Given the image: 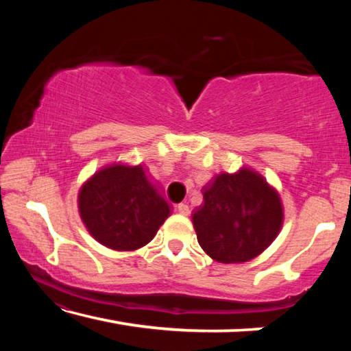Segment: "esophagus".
Masks as SVG:
<instances>
[{
  "label": "esophagus",
  "mask_w": 351,
  "mask_h": 351,
  "mask_svg": "<svg viewBox=\"0 0 351 351\" xmlns=\"http://www.w3.org/2000/svg\"><path fill=\"white\" fill-rule=\"evenodd\" d=\"M176 209H178V212H180L181 215H184V217H187L189 213H190V207H189L187 204H184V203L178 204V206H176Z\"/></svg>",
  "instance_id": "1"
}]
</instances>
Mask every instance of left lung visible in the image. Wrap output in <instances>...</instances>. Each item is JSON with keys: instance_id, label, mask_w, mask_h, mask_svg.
Instances as JSON below:
<instances>
[{"instance_id": "obj_1", "label": "left lung", "mask_w": 351, "mask_h": 351, "mask_svg": "<svg viewBox=\"0 0 351 351\" xmlns=\"http://www.w3.org/2000/svg\"><path fill=\"white\" fill-rule=\"evenodd\" d=\"M204 203L193 212L203 251L219 263H243L268 247L283 223L278 193L255 171L221 173L204 186Z\"/></svg>"}]
</instances>
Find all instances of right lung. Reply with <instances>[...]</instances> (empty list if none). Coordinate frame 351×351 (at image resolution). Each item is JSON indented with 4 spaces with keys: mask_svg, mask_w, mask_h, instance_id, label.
I'll return each instance as SVG.
<instances>
[{
    "mask_svg": "<svg viewBox=\"0 0 351 351\" xmlns=\"http://www.w3.org/2000/svg\"><path fill=\"white\" fill-rule=\"evenodd\" d=\"M79 210L94 239L116 251L145 246L170 215L144 169L123 164L108 165L83 184Z\"/></svg>",
    "mask_w": 351,
    "mask_h": 351,
    "instance_id": "obj_1",
    "label": "right lung"
}]
</instances>
